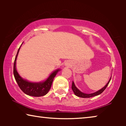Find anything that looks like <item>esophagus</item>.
<instances>
[{
  "instance_id": "34e87169",
  "label": "esophagus",
  "mask_w": 126,
  "mask_h": 126,
  "mask_svg": "<svg viewBox=\"0 0 126 126\" xmlns=\"http://www.w3.org/2000/svg\"><path fill=\"white\" fill-rule=\"evenodd\" d=\"M65 65H66V66H68V67H69V66H70V65H71V64H70V63L69 61H68V62H66V63H65Z\"/></svg>"
}]
</instances>
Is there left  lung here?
Listing matches in <instances>:
<instances>
[{
	"instance_id": "left-lung-1",
	"label": "left lung",
	"mask_w": 126,
	"mask_h": 126,
	"mask_svg": "<svg viewBox=\"0 0 126 126\" xmlns=\"http://www.w3.org/2000/svg\"><path fill=\"white\" fill-rule=\"evenodd\" d=\"M111 77H110L109 81H108L107 83L106 84V85L104 86V87H103L102 88L100 89V90L96 91L95 92H94V93H92V94H85V93H84V92H82L81 91L79 90V89L77 88L76 87L75 83H74L73 81H72V91H73L74 94L76 96H78V97H82V98H89V97H94V96H97V95H99V94H100L101 93H102L103 91H104L106 88L107 87L108 84L110 83V80H111Z\"/></svg>"
}]
</instances>
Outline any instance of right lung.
<instances>
[{"mask_svg": "<svg viewBox=\"0 0 126 126\" xmlns=\"http://www.w3.org/2000/svg\"><path fill=\"white\" fill-rule=\"evenodd\" d=\"M20 46L19 48L16 56L15 57L14 63V76L17 84L20 89L27 95L34 96V97H40V96L46 95L50 89L53 79L61 69H57L55 70L54 71L51 72L46 80L42 81L32 82L23 79L18 73L16 66L17 57H18Z\"/></svg>", "mask_w": 126, "mask_h": 126, "instance_id": "1", "label": "right lung"}]
</instances>
